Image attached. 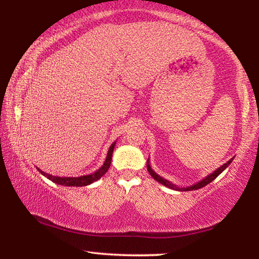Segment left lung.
<instances>
[{"label":"left lung","mask_w":259,"mask_h":259,"mask_svg":"<svg viewBox=\"0 0 259 259\" xmlns=\"http://www.w3.org/2000/svg\"><path fill=\"white\" fill-rule=\"evenodd\" d=\"M233 159H234V158H231L230 160H228V162L224 163V164H223L222 167H219L218 169H215V170L213 171V173H210L209 175H207V177L204 178V179H202V180H200V181H197V183H196V184H192V185L186 186V187H178L177 185H175V184L171 183V181L164 179V178H162V177H160V175L157 174L156 171H154L153 169L151 168V165H150V159H147V170H148V173L151 174V177H152L154 180H157V181H158V183L162 184V185L169 187V189L177 190V191H192V190H198V189H201V187L206 186L207 184H209L210 181L214 180L215 178L218 177L219 174L223 173V170H225V169H227V168L229 167V165H230V163L233 162Z\"/></svg>","instance_id":"obj_1"}]
</instances>
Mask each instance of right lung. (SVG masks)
Returning a JSON list of instances; mask_svg holds the SVG:
<instances>
[{"label":"right lung","mask_w":259,"mask_h":259,"mask_svg":"<svg viewBox=\"0 0 259 259\" xmlns=\"http://www.w3.org/2000/svg\"><path fill=\"white\" fill-rule=\"evenodd\" d=\"M115 142L114 141L113 144L111 145V147H109L108 150V153H107V157H106V160L105 163L102 164V167L100 169H97L96 171H94V173L91 174H88V175H81V177H55V175H51V174H47L45 173L44 170H41V169L37 168V170L40 171L41 174L44 175V177H46L47 179H50L53 183L58 184V185H63V186H88L90 185V184L94 183V181H97L100 179L101 177H103L107 173V170H108L109 167H111V160H112V154H113V150H114V146H115Z\"/></svg>","instance_id":"add662e5"}]
</instances>
